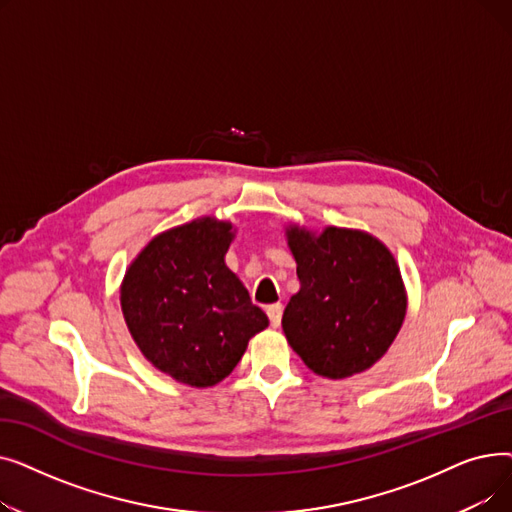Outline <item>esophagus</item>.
<instances>
[{
  "label": "esophagus",
  "instance_id": "esophagus-1",
  "mask_svg": "<svg viewBox=\"0 0 512 512\" xmlns=\"http://www.w3.org/2000/svg\"><path fill=\"white\" fill-rule=\"evenodd\" d=\"M282 311H284L282 303H276V305H270V307H267V317H270V324H272L274 328H278V326H280V321H282Z\"/></svg>",
  "mask_w": 512,
  "mask_h": 512
}]
</instances>
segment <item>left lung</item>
<instances>
[{
    "label": "left lung",
    "mask_w": 512,
    "mask_h": 512,
    "mask_svg": "<svg viewBox=\"0 0 512 512\" xmlns=\"http://www.w3.org/2000/svg\"><path fill=\"white\" fill-rule=\"evenodd\" d=\"M301 290L288 301L282 328L305 365L342 380L380 361L407 313L405 286L392 253L359 230L319 236L288 230Z\"/></svg>",
    "instance_id": "1"
}]
</instances>
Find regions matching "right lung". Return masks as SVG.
<instances>
[{"label": "right lung", "instance_id": "right-lung-1", "mask_svg": "<svg viewBox=\"0 0 512 512\" xmlns=\"http://www.w3.org/2000/svg\"><path fill=\"white\" fill-rule=\"evenodd\" d=\"M232 226L195 220L155 236L122 284L126 326L141 353L174 380L207 388L222 382L267 328L224 255Z\"/></svg>", "mask_w": 512, "mask_h": 512}]
</instances>
